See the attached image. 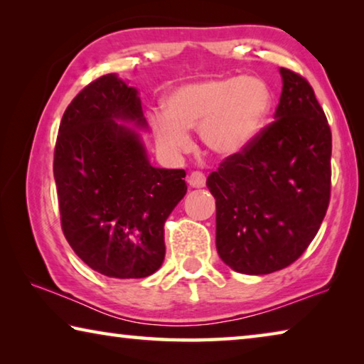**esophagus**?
<instances>
[{"label":"esophagus","mask_w":364,"mask_h":364,"mask_svg":"<svg viewBox=\"0 0 364 364\" xmlns=\"http://www.w3.org/2000/svg\"><path fill=\"white\" fill-rule=\"evenodd\" d=\"M188 183L191 188H204L205 186V175L202 171H193L189 175Z\"/></svg>","instance_id":"34e87169"}]
</instances>
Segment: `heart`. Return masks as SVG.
Listing matches in <instances>:
<instances>
[{
    "label": "heart",
    "mask_w": 364,
    "mask_h": 364,
    "mask_svg": "<svg viewBox=\"0 0 364 364\" xmlns=\"http://www.w3.org/2000/svg\"><path fill=\"white\" fill-rule=\"evenodd\" d=\"M269 109V86L260 78H207L178 86L165 100V112H152L149 122L159 146L170 154L188 151V130L199 128L208 149L232 156L257 136Z\"/></svg>",
    "instance_id": "heart-1"
}]
</instances>
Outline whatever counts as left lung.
<instances>
[{"label":"left lung","mask_w":364,"mask_h":364,"mask_svg":"<svg viewBox=\"0 0 364 364\" xmlns=\"http://www.w3.org/2000/svg\"><path fill=\"white\" fill-rule=\"evenodd\" d=\"M274 120L207 178L217 199V250L244 274L292 264L331 200L332 134L308 80L281 67Z\"/></svg>","instance_id":"1"}]
</instances>
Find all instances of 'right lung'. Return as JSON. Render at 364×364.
<instances>
[{"label":"right lung","instance_id":"right-lung-1","mask_svg":"<svg viewBox=\"0 0 364 364\" xmlns=\"http://www.w3.org/2000/svg\"><path fill=\"white\" fill-rule=\"evenodd\" d=\"M115 120L146 127L136 90L114 73L67 106L53 164L60 226L90 268L138 279L164 262V225L186 194V171L152 167L139 134Z\"/></svg>","mask_w":364,"mask_h":364}]
</instances>
